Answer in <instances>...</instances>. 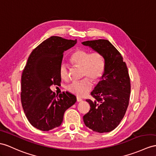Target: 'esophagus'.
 <instances>
[{
  "instance_id": "34e87169",
  "label": "esophagus",
  "mask_w": 156,
  "mask_h": 156,
  "mask_svg": "<svg viewBox=\"0 0 156 156\" xmlns=\"http://www.w3.org/2000/svg\"><path fill=\"white\" fill-rule=\"evenodd\" d=\"M77 102H81L83 101V99L80 97H77Z\"/></svg>"
}]
</instances>
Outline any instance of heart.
<instances>
[{
  "mask_svg": "<svg viewBox=\"0 0 156 156\" xmlns=\"http://www.w3.org/2000/svg\"><path fill=\"white\" fill-rule=\"evenodd\" d=\"M70 61L74 65L82 67V77H87L71 83L67 86V90L78 97H83L92 89L93 83L89 78L96 82L103 75L105 70L104 58L99 52L90 53L85 49H78L71 55ZM59 74L64 80L69 78V70L66 63L63 62L60 64Z\"/></svg>",
  "mask_w": 156,
  "mask_h": 156,
  "instance_id": "b5f03b06",
  "label": "heart"
}]
</instances>
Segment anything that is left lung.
Masks as SVG:
<instances>
[{"mask_svg": "<svg viewBox=\"0 0 156 156\" xmlns=\"http://www.w3.org/2000/svg\"><path fill=\"white\" fill-rule=\"evenodd\" d=\"M82 44L101 53L105 62L102 81L90 93L94 99L86 100L90 110L83 116V121L94 132H111L119 126L129 105L131 86L126 64L120 53L107 40Z\"/></svg>", "mask_w": 156, "mask_h": 156, "instance_id": "left-lung-1", "label": "left lung"}]
</instances>
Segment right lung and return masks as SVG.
<instances>
[{
    "label": "right lung",
    "mask_w": 156,
    "mask_h": 156,
    "mask_svg": "<svg viewBox=\"0 0 156 156\" xmlns=\"http://www.w3.org/2000/svg\"><path fill=\"white\" fill-rule=\"evenodd\" d=\"M77 40L51 36L34 49L21 77V102L25 115L34 127L49 131L59 126L64 112L77 98L69 92L55 95L52 85L61 83L59 66L63 51L73 47Z\"/></svg>",
    "instance_id": "1"
}]
</instances>
